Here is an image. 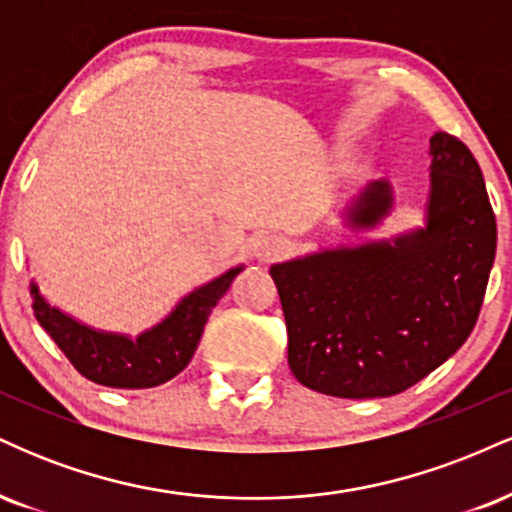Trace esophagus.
Returning <instances> with one entry per match:
<instances>
[{
	"instance_id": "1",
	"label": "esophagus",
	"mask_w": 512,
	"mask_h": 512,
	"mask_svg": "<svg viewBox=\"0 0 512 512\" xmlns=\"http://www.w3.org/2000/svg\"><path fill=\"white\" fill-rule=\"evenodd\" d=\"M286 250H289V240L281 238V236H264L257 240V245H255L257 260H262V262L276 260V257L286 255Z\"/></svg>"
}]
</instances>
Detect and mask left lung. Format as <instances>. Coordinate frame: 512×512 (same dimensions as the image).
Instances as JSON below:
<instances>
[{"mask_svg": "<svg viewBox=\"0 0 512 512\" xmlns=\"http://www.w3.org/2000/svg\"><path fill=\"white\" fill-rule=\"evenodd\" d=\"M426 223L385 240L320 248L272 264L296 380L322 395H399L467 342L496 257L493 216L477 158L448 132L431 137ZM392 187L373 180L344 209L373 231Z\"/></svg>", "mask_w": 512, "mask_h": 512, "instance_id": "1", "label": "left lung"}]
</instances>
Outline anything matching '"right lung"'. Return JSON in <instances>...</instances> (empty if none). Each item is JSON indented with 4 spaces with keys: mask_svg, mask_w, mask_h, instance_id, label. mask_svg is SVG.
I'll use <instances>...</instances> for the list:
<instances>
[{
    "mask_svg": "<svg viewBox=\"0 0 512 512\" xmlns=\"http://www.w3.org/2000/svg\"><path fill=\"white\" fill-rule=\"evenodd\" d=\"M243 269V264H238L197 286L180 298V303L158 325L144 330L137 339L84 325L52 305L35 281H31L33 313L40 327L55 339L84 378L105 387L142 390L168 383L190 363L211 310Z\"/></svg>",
    "mask_w": 512,
    "mask_h": 512,
    "instance_id": "add662e5",
    "label": "right lung"
}]
</instances>
